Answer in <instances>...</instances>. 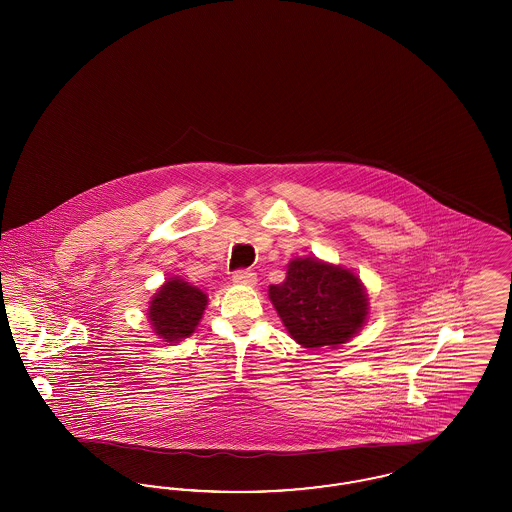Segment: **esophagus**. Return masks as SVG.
Masks as SVG:
<instances>
[{
	"mask_svg": "<svg viewBox=\"0 0 512 512\" xmlns=\"http://www.w3.org/2000/svg\"><path fill=\"white\" fill-rule=\"evenodd\" d=\"M234 284H242V286H255L257 284V274L253 270H236L232 276Z\"/></svg>",
	"mask_w": 512,
	"mask_h": 512,
	"instance_id": "1",
	"label": "esophagus"
}]
</instances>
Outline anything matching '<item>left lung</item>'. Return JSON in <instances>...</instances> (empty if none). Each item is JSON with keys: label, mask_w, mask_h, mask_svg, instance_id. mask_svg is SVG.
Segmentation results:
<instances>
[{"label": "left lung", "mask_w": 512, "mask_h": 512, "mask_svg": "<svg viewBox=\"0 0 512 512\" xmlns=\"http://www.w3.org/2000/svg\"><path fill=\"white\" fill-rule=\"evenodd\" d=\"M268 297L290 336L307 349L338 347L368 317V295L359 276L317 257L290 261L286 280L270 286Z\"/></svg>", "instance_id": "1"}]
</instances>
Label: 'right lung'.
Returning <instances> with one entry per match:
<instances>
[{"instance_id":"add662e5","label":"right lung","mask_w":512,"mask_h":512,"mask_svg":"<svg viewBox=\"0 0 512 512\" xmlns=\"http://www.w3.org/2000/svg\"><path fill=\"white\" fill-rule=\"evenodd\" d=\"M205 307L207 295L182 278L174 276L153 295L147 320L159 338L176 343L194 334Z\"/></svg>"}]
</instances>
